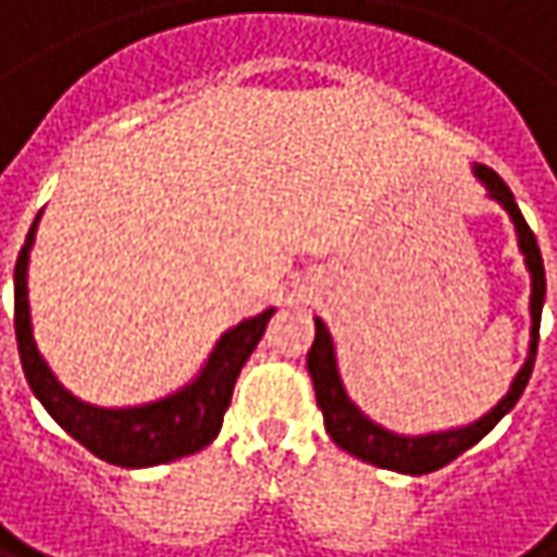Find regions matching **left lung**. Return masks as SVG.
<instances>
[{
    "mask_svg": "<svg viewBox=\"0 0 557 557\" xmlns=\"http://www.w3.org/2000/svg\"><path fill=\"white\" fill-rule=\"evenodd\" d=\"M475 180L485 186L488 199H495L497 206L507 212V219L513 221L517 231V247L523 253V265L530 272V348H527V361L523 368L513 374L507 393L497 399L495 406L479 416L469 424H457V428H444V431H428V434H396L389 428L377 424L371 416L361 412V406L348 396L345 380L338 371L336 342L330 326L313 317L317 323V336L307 351V371L313 377V389H317V406L323 412V424L326 434L336 441L338 447L351 457L364 459L380 469H393L403 475H428L447 462H454L459 454H466L469 447H475L500 418L507 416L517 399L523 396L533 364H536V345H539V320H542V304H545V265H542V253H539L536 234L530 231L527 219L520 215V206L513 202V193L504 180L497 177L492 168L485 164H472Z\"/></svg>",
    "mask_w": 557,
    "mask_h": 557,
    "instance_id": "left-lung-1",
    "label": "left lung"
}]
</instances>
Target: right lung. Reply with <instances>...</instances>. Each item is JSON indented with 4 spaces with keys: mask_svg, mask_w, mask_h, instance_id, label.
Returning a JSON list of instances; mask_svg holds the SVG:
<instances>
[{
    "mask_svg": "<svg viewBox=\"0 0 557 557\" xmlns=\"http://www.w3.org/2000/svg\"><path fill=\"white\" fill-rule=\"evenodd\" d=\"M40 215L30 224L18 262H15V336H18L21 368L34 396L44 403V409L53 416V421L69 437H75L82 447H88L103 462H113L123 469L161 466V462L189 457L209 447L219 437L240 368L253 355L275 307L224 330L215 348L209 351V358L202 361L199 374L174 393L151 399V403H139V406L85 403L72 389L62 386V380L53 374L50 361L40 355L37 338H34L27 265H30Z\"/></svg>",
    "mask_w": 557,
    "mask_h": 557,
    "instance_id": "add662e5",
    "label": "right lung"
}]
</instances>
